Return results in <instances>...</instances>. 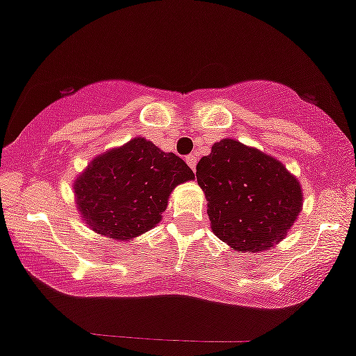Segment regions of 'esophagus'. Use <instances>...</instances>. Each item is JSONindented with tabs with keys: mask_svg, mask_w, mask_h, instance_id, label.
Listing matches in <instances>:
<instances>
[{
	"mask_svg": "<svg viewBox=\"0 0 356 356\" xmlns=\"http://www.w3.org/2000/svg\"><path fill=\"white\" fill-rule=\"evenodd\" d=\"M197 161H199V157L195 156V154H190V156H186V164H188L190 168H192L193 171H195V166H197Z\"/></svg>",
	"mask_w": 356,
	"mask_h": 356,
	"instance_id": "1",
	"label": "esophagus"
}]
</instances>
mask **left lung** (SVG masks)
<instances>
[{"instance_id": "obj_1", "label": "left lung", "mask_w": 356, "mask_h": 356, "mask_svg": "<svg viewBox=\"0 0 356 356\" xmlns=\"http://www.w3.org/2000/svg\"><path fill=\"white\" fill-rule=\"evenodd\" d=\"M214 234L237 251H266L279 244L302 206L301 185L261 150L237 140L214 143L197 164Z\"/></svg>"}]
</instances>
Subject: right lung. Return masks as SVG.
Instances as JSON below:
<instances>
[{"instance_id":"1","label":"right lung","mask_w":356,"mask_h":356,"mask_svg":"<svg viewBox=\"0 0 356 356\" xmlns=\"http://www.w3.org/2000/svg\"><path fill=\"white\" fill-rule=\"evenodd\" d=\"M193 171L173 152L133 138L98 156L74 183L77 207L97 234L126 241L150 230L166 211L168 197Z\"/></svg>"}]
</instances>
